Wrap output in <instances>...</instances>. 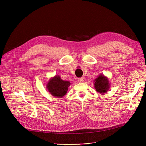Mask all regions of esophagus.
Instances as JSON below:
<instances>
[{"label": "esophagus", "mask_w": 146, "mask_h": 146, "mask_svg": "<svg viewBox=\"0 0 146 146\" xmlns=\"http://www.w3.org/2000/svg\"><path fill=\"white\" fill-rule=\"evenodd\" d=\"M78 81L79 83H83L84 82V79L83 78H80L78 79Z\"/></svg>", "instance_id": "esophagus-1"}]
</instances>
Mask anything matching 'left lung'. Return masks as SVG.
<instances>
[{"label":"left lung","instance_id":"obj_1","mask_svg":"<svg viewBox=\"0 0 146 146\" xmlns=\"http://www.w3.org/2000/svg\"><path fill=\"white\" fill-rule=\"evenodd\" d=\"M94 88L100 94L106 93L110 87V84L108 77L104 74H100L94 82Z\"/></svg>","mask_w":146,"mask_h":146}]
</instances>
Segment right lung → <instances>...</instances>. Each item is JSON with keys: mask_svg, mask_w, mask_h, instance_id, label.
Returning a JSON list of instances; mask_svg holds the SVG:
<instances>
[{"mask_svg": "<svg viewBox=\"0 0 146 146\" xmlns=\"http://www.w3.org/2000/svg\"><path fill=\"white\" fill-rule=\"evenodd\" d=\"M70 82L62 80L59 75H56L49 79L46 84V88L53 97L63 98L67 93Z\"/></svg>", "mask_w": 146, "mask_h": 146, "instance_id": "1", "label": "right lung"}]
</instances>
